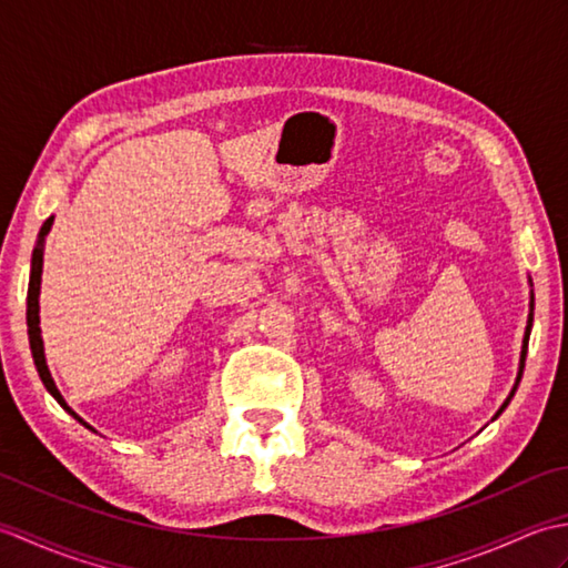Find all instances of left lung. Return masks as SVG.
<instances>
[{
    "instance_id": "1",
    "label": "left lung",
    "mask_w": 568,
    "mask_h": 568,
    "mask_svg": "<svg viewBox=\"0 0 568 568\" xmlns=\"http://www.w3.org/2000/svg\"><path fill=\"white\" fill-rule=\"evenodd\" d=\"M529 327H532V317H529ZM529 327H527V336H525V346H523V358H520V368H525V356H527V342H529Z\"/></svg>"
}]
</instances>
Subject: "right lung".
Here are the masks:
<instances>
[{"label": "right lung", "mask_w": 568, "mask_h": 568, "mask_svg": "<svg viewBox=\"0 0 568 568\" xmlns=\"http://www.w3.org/2000/svg\"><path fill=\"white\" fill-rule=\"evenodd\" d=\"M51 224H53V216H48L41 226V234H39V246L33 248V258H31V277H29V297H27V324H29V344H31V354H33V364L39 368V376L45 385V390L51 393L55 400L60 403V407H65L68 413L75 417L78 422H82L72 409L68 407V403L63 400V395L58 393L55 383L51 378V373H48L45 366V356H43V339H41V327H39V291H41V271H43V236L51 232ZM84 427L92 429L88 422H82Z\"/></svg>", "instance_id": "obj_1"}]
</instances>
